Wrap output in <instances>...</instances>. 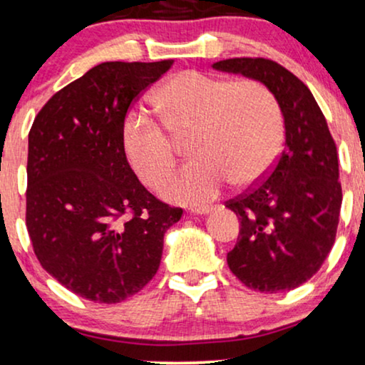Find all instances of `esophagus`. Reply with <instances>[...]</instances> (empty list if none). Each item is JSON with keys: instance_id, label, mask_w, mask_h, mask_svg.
Returning <instances> with one entry per match:
<instances>
[{"instance_id": "1", "label": "esophagus", "mask_w": 365, "mask_h": 365, "mask_svg": "<svg viewBox=\"0 0 365 365\" xmlns=\"http://www.w3.org/2000/svg\"><path fill=\"white\" fill-rule=\"evenodd\" d=\"M215 206L211 205H206V206H195V208H191V213L192 215H208L210 211H213Z\"/></svg>"}]
</instances>
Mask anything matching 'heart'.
Returning a JSON list of instances; mask_svg holds the SVG:
<instances>
[{
  "instance_id": "heart-1",
  "label": "heart",
  "mask_w": 365,
  "mask_h": 365,
  "mask_svg": "<svg viewBox=\"0 0 365 365\" xmlns=\"http://www.w3.org/2000/svg\"><path fill=\"white\" fill-rule=\"evenodd\" d=\"M162 127L140 113H130L121 143L135 173L155 186L174 165L172 138L191 133L195 159L160 184L170 201L201 205L233 181L249 186L276 162L284 140V120L276 94L255 79L230 81L201 71H182L154 94Z\"/></svg>"
}]
</instances>
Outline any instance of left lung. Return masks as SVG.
Returning <instances> with one entry per match:
<instances>
[{"mask_svg": "<svg viewBox=\"0 0 365 365\" xmlns=\"http://www.w3.org/2000/svg\"><path fill=\"white\" fill-rule=\"evenodd\" d=\"M213 67L264 83L286 128L284 150L267 178L227 201L242 225L228 267L250 289H294L318 272L335 242L341 206L335 140L312 91L286 67L262 57Z\"/></svg>", "mask_w": 365, "mask_h": 365, "instance_id": "obj_1", "label": "left lung"}]
</instances>
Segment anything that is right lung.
<instances>
[{
    "label": "right lung",
    "instance_id": "obj_1",
    "mask_svg": "<svg viewBox=\"0 0 365 365\" xmlns=\"http://www.w3.org/2000/svg\"><path fill=\"white\" fill-rule=\"evenodd\" d=\"M174 61L103 62L35 116L26 162V230L38 262L74 294L115 304L160 265L181 208L150 195L121 143L128 108Z\"/></svg>",
    "mask_w": 365,
    "mask_h": 365
}]
</instances>
